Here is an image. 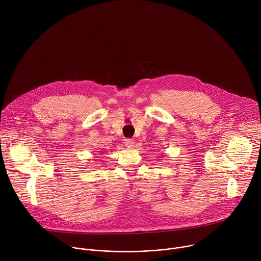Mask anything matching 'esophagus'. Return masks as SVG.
Instances as JSON below:
<instances>
[{
  "label": "esophagus",
  "instance_id": "34e87169",
  "mask_svg": "<svg viewBox=\"0 0 261 261\" xmlns=\"http://www.w3.org/2000/svg\"><path fill=\"white\" fill-rule=\"evenodd\" d=\"M125 145H126L127 147H133V146H134V140H133V139H130V138L125 139Z\"/></svg>",
  "mask_w": 261,
  "mask_h": 261
}]
</instances>
